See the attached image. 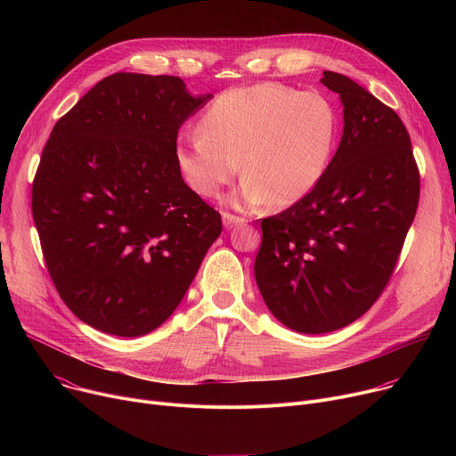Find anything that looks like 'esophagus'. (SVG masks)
Segmentation results:
<instances>
[{
	"mask_svg": "<svg viewBox=\"0 0 456 456\" xmlns=\"http://www.w3.org/2000/svg\"><path fill=\"white\" fill-rule=\"evenodd\" d=\"M222 220H224L225 229H232V227L241 225V224L245 222L241 216H234V215H231V213H224V215H222Z\"/></svg>",
	"mask_w": 456,
	"mask_h": 456,
	"instance_id": "obj_1",
	"label": "esophagus"
}]
</instances>
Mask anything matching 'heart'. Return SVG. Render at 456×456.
<instances>
[{
  "label": "heart",
  "mask_w": 456,
  "mask_h": 456,
  "mask_svg": "<svg viewBox=\"0 0 456 456\" xmlns=\"http://www.w3.org/2000/svg\"><path fill=\"white\" fill-rule=\"evenodd\" d=\"M199 129L175 148L178 171L194 192L215 197L238 175L241 160L245 176L236 199L281 209L303 200L327 171L338 113L317 92L257 83L220 94Z\"/></svg>",
  "instance_id": "obj_1"
}]
</instances>
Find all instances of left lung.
I'll return each mask as SVG.
<instances>
[{
    "mask_svg": "<svg viewBox=\"0 0 456 456\" xmlns=\"http://www.w3.org/2000/svg\"><path fill=\"white\" fill-rule=\"evenodd\" d=\"M339 94L343 137L319 183L262 220L254 262L273 315L301 334L359 319L392 278L413 224L420 176L399 115L346 76L322 72Z\"/></svg>",
    "mask_w": 456,
    "mask_h": 456,
    "instance_id": "1",
    "label": "left lung"
}]
</instances>
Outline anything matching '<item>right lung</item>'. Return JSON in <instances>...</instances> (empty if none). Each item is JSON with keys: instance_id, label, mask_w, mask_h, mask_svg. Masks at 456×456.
Returning a JSON list of instances; mask_svg holds the SVG:
<instances>
[{"instance_id": "1", "label": "right lung", "mask_w": 456, "mask_h": 456, "mask_svg": "<svg viewBox=\"0 0 456 456\" xmlns=\"http://www.w3.org/2000/svg\"><path fill=\"white\" fill-rule=\"evenodd\" d=\"M211 97L180 77L118 72L52 129L32 215L61 299L101 332L159 329L222 234L175 160L180 126Z\"/></svg>"}]
</instances>
